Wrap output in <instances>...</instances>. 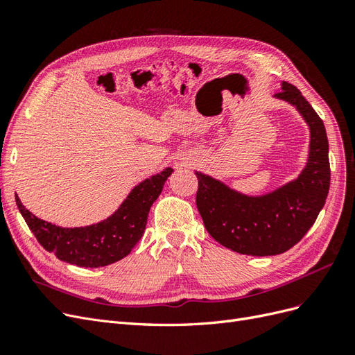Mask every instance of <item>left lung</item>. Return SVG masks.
Returning a JSON list of instances; mask_svg holds the SVG:
<instances>
[{
  "mask_svg": "<svg viewBox=\"0 0 355 355\" xmlns=\"http://www.w3.org/2000/svg\"><path fill=\"white\" fill-rule=\"evenodd\" d=\"M274 96L293 105L309 127L308 161L295 180L252 197L196 171V201L204 227L219 244L241 254L272 256L292 249L313 227L329 194V142L323 120L292 84L283 81Z\"/></svg>",
  "mask_w": 355,
  "mask_h": 355,
  "instance_id": "left-lung-1",
  "label": "left lung"
}]
</instances>
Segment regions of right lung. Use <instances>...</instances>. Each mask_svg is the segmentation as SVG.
<instances>
[{
	"instance_id": "add662e5",
	"label": "right lung",
	"mask_w": 355,
	"mask_h": 355,
	"mask_svg": "<svg viewBox=\"0 0 355 355\" xmlns=\"http://www.w3.org/2000/svg\"><path fill=\"white\" fill-rule=\"evenodd\" d=\"M173 168L145 179L132 189L108 219L81 228H62L38 219L16 196V204L38 243L58 259L84 268H99L123 259L145 232L149 209Z\"/></svg>"
}]
</instances>
